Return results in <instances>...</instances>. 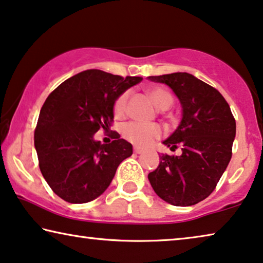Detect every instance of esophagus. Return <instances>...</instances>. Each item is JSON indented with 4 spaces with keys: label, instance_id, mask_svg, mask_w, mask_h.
<instances>
[{
    "label": "esophagus",
    "instance_id": "34e87169",
    "mask_svg": "<svg viewBox=\"0 0 263 263\" xmlns=\"http://www.w3.org/2000/svg\"><path fill=\"white\" fill-rule=\"evenodd\" d=\"M133 151H135L136 154H142L143 153V149H140V147H135V149H133Z\"/></svg>",
    "mask_w": 263,
    "mask_h": 263
}]
</instances>
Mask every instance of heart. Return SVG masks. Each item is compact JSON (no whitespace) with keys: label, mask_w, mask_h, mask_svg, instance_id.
<instances>
[{"label":"heart","mask_w":263,"mask_h":263,"mask_svg":"<svg viewBox=\"0 0 263 263\" xmlns=\"http://www.w3.org/2000/svg\"><path fill=\"white\" fill-rule=\"evenodd\" d=\"M128 95H130L128 91H125L114 101L113 112L117 118H123L126 114ZM149 96L158 109H167L173 103L172 94L164 88H153L149 90ZM161 135V127L156 124H142L132 121L123 127L124 138L136 146H149L155 140L160 138Z\"/></svg>","instance_id":"heart-1"}]
</instances>
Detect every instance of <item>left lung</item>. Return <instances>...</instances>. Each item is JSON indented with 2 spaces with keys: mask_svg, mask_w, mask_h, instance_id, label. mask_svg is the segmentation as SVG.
Listing matches in <instances>:
<instances>
[{
  "mask_svg": "<svg viewBox=\"0 0 263 263\" xmlns=\"http://www.w3.org/2000/svg\"><path fill=\"white\" fill-rule=\"evenodd\" d=\"M172 88L182 106V120L163 144L180 156L162 155L147 177L155 193L174 206H192L216 188L232 156L236 121L216 88L187 72L149 76Z\"/></svg>",
  "mask_w": 263,
  "mask_h": 263,
  "instance_id": "8db88e82",
  "label": "left lung"
}]
</instances>
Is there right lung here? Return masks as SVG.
<instances>
[{
    "instance_id": "1",
    "label": "right lung",
    "mask_w": 263,
    "mask_h": 263,
    "mask_svg": "<svg viewBox=\"0 0 263 263\" xmlns=\"http://www.w3.org/2000/svg\"><path fill=\"white\" fill-rule=\"evenodd\" d=\"M143 79L86 70L51 93L40 109L34 146L44 179L71 204L94 200L107 190L117 168L132 155V145L112 131L109 144L94 140L113 123L116 99Z\"/></svg>"
}]
</instances>
